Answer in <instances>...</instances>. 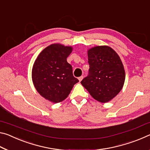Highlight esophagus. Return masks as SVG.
Instances as JSON below:
<instances>
[{"label":"esophagus","mask_w":150,"mask_h":150,"mask_svg":"<svg viewBox=\"0 0 150 150\" xmlns=\"http://www.w3.org/2000/svg\"><path fill=\"white\" fill-rule=\"evenodd\" d=\"M83 79V76H81V77L78 78V79H79V82H81V81H82Z\"/></svg>","instance_id":"obj_1"}]
</instances>
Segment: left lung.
I'll return each instance as SVG.
<instances>
[{
  "label": "left lung",
  "mask_w": 150,
  "mask_h": 150,
  "mask_svg": "<svg viewBox=\"0 0 150 150\" xmlns=\"http://www.w3.org/2000/svg\"><path fill=\"white\" fill-rule=\"evenodd\" d=\"M89 73L81 81L93 98L105 103L120 93L125 81V71L120 57L108 45H98L87 51Z\"/></svg>",
  "instance_id": "obj_1"
}]
</instances>
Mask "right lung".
I'll use <instances>...</instances> for the list:
<instances>
[{
  "label": "right lung",
  "instance_id": "right-lung-1",
  "mask_svg": "<svg viewBox=\"0 0 150 150\" xmlns=\"http://www.w3.org/2000/svg\"><path fill=\"white\" fill-rule=\"evenodd\" d=\"M72 50L71 46L51 44L40 52L33 65L32 79L35 89L50 102L64 100L79 82L73 77L72 66L67 62Z\"/></svg>",
  "mask_w": 150,
  "mask_h": 150
}]
</instances>
